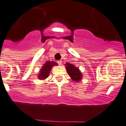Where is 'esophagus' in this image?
I'll list each match as a JSON object with an SVG mask.
<instances>
[{"label": "esophagus", "instance_id": "1", "mask_svg": "<svg viewBox=\"0 0 126 126\" xmlns=\"http://www.w3.org/2000/svg\"><path fill=\"white\" fill-rule=\"evenodd\" d=\"M57 63H58V64H59V65H61V64H62V60L57 61Z\"/></svg>", "mask_w": 126, "mask_h": 126}]
</instances>
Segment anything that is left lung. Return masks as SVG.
<instances>
[{
	"mask_svg": "<svg viewBox=\"0 0 126 126\" xmlns=\"http://www.w3.org/2000/svg\"><path fill=\"white\" fill-rule=\"evenodd\" d=\"M65 68L68 75L74 81L79 82L81 80L83 75L78 68L75 66L74 64L68 63L65 64Z\"/></svg>",
	"mask_w": 126,
	"mask_h": 126,
	"instance_id": "8db88e82",
	"label": "left lung"
}]
</instances>
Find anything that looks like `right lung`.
Wrapping results in <instances>:
<instances>
[{"mask_svg": "<svg viewBox=\"0 0 126 126\" xmlns=\"http://www.w3.org/2000/svg\"><path fill=\"white\" fill-rule=\"evenodd\" d=\"M55 65H58V64L56 62H53V61H51V62L48 61L46 62L40 70V72L38 75V79H41V80L47 79L50 75V71H51L52 67Z\"/></svg>", "mask_w": 126, "mask_h": 126, "instance_id": "1", "label": "right lung"}]
</instances>
